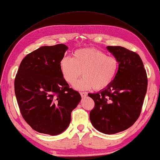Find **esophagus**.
Masks as SVG:
<instances>
[{
    "label": "esophagus",
    "mask_w": 160,
    "mask_h": 160,
    "mask_svg": "<svg viewBox=\"0 0 160 160\" xmlns=\"http://www.w3.org/2000/svg\"><path fill=\"white\" fill-rule=\"evenodd\" d=\"M80 94L82 98H85V97L88 96V93L87 92H81Z\"/></svg>",
    "instance_id": "1"
}]
</instances>
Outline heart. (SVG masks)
Instances as JSON below:
<instances>
[{
    "label": "heart",
    "mask_w": 160,
    "mask_h": 160,
    "mask_svg": "<svg viewBox=\"0 0 160 160\" xmlns=\"http://www.w3.org/2000/svg\"><path fill=\"white\" fill-rule=\"evenodd\" d=\"M61 72L67 82L73 85L82 72L83 76L74 85L78 90H88L93 88L100 90L109 85L119 68L118 60L107 56L93 48L76 50L72 58L65 57L60 63Z\"/></svg>",
    "instance_id": "b5f03b06"
}]
</instances>
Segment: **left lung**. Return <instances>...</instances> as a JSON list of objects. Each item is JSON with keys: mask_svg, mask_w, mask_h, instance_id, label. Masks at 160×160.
Returning a JSON list of instances; mask_svg holds the SVG:
<instances>
[{"mask_svg": "<svg viewBox=\"0 0 160 160\" xmlns=\"http://www.w3.org/2000/svg\"><path fill=\"white\" fill-rule=\"evenodd\" d=\"M119 62L117 75L108 87L88 93L95 102L89 119L97 130L113 134L128 129L141 114L147 89V77L137 53L121 46H107Z\"/></svg>", "mask_w": 160, "mask_h": 160, "instance_id": "1", "label": "left lung"}]
</instances>
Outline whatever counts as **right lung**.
<instances>
[{
	"label": "right lung",
	"instance_id": "obj_1",
	"mask_svg": "<svg viewBox=\"0 0 160 160\" xmlns=\"http://www.w3.org/2000/svg\"><path fill=\"white\" fill-rule=\"evenodd\" d=\"M68 49L64 44L41 47L22 60L15 77V93L22 115L39 133H62L81 100L61 72L60 61Z\"/></svg>",
	"mask_w": 160,
	"mask_h": 160
}]
</instances>
